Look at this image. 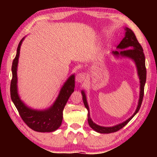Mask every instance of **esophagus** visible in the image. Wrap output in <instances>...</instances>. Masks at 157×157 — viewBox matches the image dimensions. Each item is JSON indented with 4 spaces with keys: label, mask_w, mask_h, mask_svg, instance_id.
Instances as JSON below:
<instances>
[{
    "label": "esophagus",
    "mask_w": 157,
    "mask_h": 157,
    "mask_svg": "<svg viewBox=\"0 0 157 157\" xmlns=\"http://www.w3.org/2000/svg\"><path fill=\"white\" fill-rule=\"evenodd\" d=\"M76 81L77 82H78V83H82V82L84 81L85 79V76H84V73H78V75H76Z\"/></svg>",
    "instance_id": "1"
}]
</instances>
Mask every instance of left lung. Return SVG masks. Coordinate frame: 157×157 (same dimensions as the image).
<instances>
[{"label": "left lung", "mask_w": 157, "mask_h": 157, "mask_svg": "<svg viewBox=\"0 0 157 157\" xmlns=\"http://www.w3.org/2000/svg\"><path fill=\"white\" fill-rule=\"evenodd\" d=\"M124 30H125L124 37L122 39L121 43L119 44L118 46L116 48L117 49L121 50L112 51L111 54L117 58H129V59H131L134 62L135 65L136 66L138 76H139L140 79V94L139 102H138L136 109L135 111L134 114L125 121L112 127L100 126L94 123V121L91 120V116H90L89 107L88 105V102H87L86 94H85V92L82 90L81 93L82 95V99H83L84 105L85 107L88 110V123L89 126L94 131L98 133H101V134H109V133L116 132L125 126L132 120L133 117L138 113V111H139L140 106H141L142 104L143 95H144V86L146 82V68L145 58L144 53H143V48L139 43L136 36H135L134 33H133V31L131 29L125 28H124Z\"/></svg>", "instance_id": "left-lung-1"}]
</instances>
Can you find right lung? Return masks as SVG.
<instances>
[{
    "instance_id": "1",
    "label": "right lung",
    "mask_w": 157,
    "mask_h": 157,
    "mask_svg": "<svg viewBox=\"0 0 157 157\" xmlns=\"http://www.w3.org/2000/svg\"><path fill=\"white\" fill-rule=\"evenodd\" d=\"M25 37L18 44L17 55L13 60L12 72V79L10 86L11 99L19 113L21 118L25 124L39 132H51L57 130L61 126L63 119V110L69 97L74 91L75 88V75L73 74L67 79L61 88L57 99L49 108L44 110L34 109L28 107L21 100L18 93L17 86V67L20 55L21 46Z\"/></svg>"
}]
</instances>
